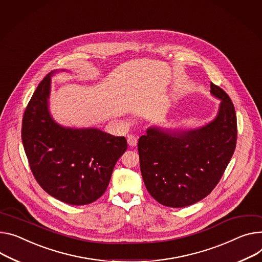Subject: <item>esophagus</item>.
<instances>
[{"label":"esophagus","mask_w":262,"mask_h":262,"mask_svg":"<svg viewBox=\"0 0 262 262\" xmlns=\"http://www.w3.org/2000/svg\"><path fill=\"white\" fill-rule=\"evenodd\" d=\"M127 140H128V144H129L131 147H134V146L137 145V137H136L135 135H132V134L128 135Z\"/></svg>","instance_id":"esophagus-1"}]
</instances>
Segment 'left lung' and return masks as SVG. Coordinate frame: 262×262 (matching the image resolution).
I'll return each instance as SVG.
<instances>
[{"label":"left lung","instance_id":"1","mask_svg":"<svg viewBox=\"0 0 262 262\" xmlns=\"http://www.w3.org/2000/svg\"><path fill=\"white\" fill-rule=\"evenodd\" d=\"M220 99L216 117L191 130L150 127L138 139L139 165L145 186L159 204L191 206L208 196L219 183L237 140L235 108L229 95L211 83Z\"/></svg>","mask_w":262,"mask_h":262}]
</instances>
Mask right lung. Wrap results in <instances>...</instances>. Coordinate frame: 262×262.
Returning <instances> with one entry per match:
<instances>
[{
  "instance_id": "right-lung-1",
  "label": "right lung",
  "mask_w": 262,
  "mask_h": 262,
  "mask_svg": "<svg viewBox=\"0 0 262 262\" xmlns=\"http://www.w3.org/2000/svg\"><path fill=\"white\" fill-rule=\"evenodd\" d=\"M55 72L43 78L26 107L23 146L34 178L49 195L68 205H89L107 190L114 166L127 150V139L97 128L57 124L48 105Z\"/></svg>"
}]
</instances>
